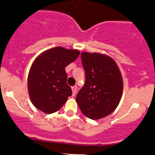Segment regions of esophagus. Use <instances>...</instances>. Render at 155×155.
<instances>
[{
	"instance_id": "esophagus-1",
	"label": "esophagus",
	"mask_w": 155,
	"mask_h": 155,
	"mask_svg": "<svg viewBox=\"0 0 155 155\" xmlns=\"http://www.w3.org/2000/svg\"><path fill=\"white\" fill-rule=\"evenodd\" d=\"M77 86H74V87H72V92H73V96H74L76 95V91H77Z\"/></svg>"
}]
</instances>
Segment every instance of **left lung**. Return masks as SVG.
<instances>
[{
	"label": "left lung",
	"mask_w": 155,
	"mask_h": 155,
	"mask_svg": "<svg viewBox=\"0 0 155 155\" xmlns=\"http://www.w3.org/2000/svg\"><path fill=\"white\" fill-rule=\"evenodd\" d=\"M81 62L85 71L84 85L76 101L85 117L98 120L116 109L123 92V81L116 62L100 53L83 51Z\"/></svg>",
	"instance_id": "obj_1"
}]
</instances>
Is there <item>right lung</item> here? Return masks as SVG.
I'll use <instances>...</instances> for the list:
<instances>
[{"instance_id": "1", "label": "right lung", "mask_w": 155, "mask_h": 155, "mask_svg": "<svg viewBox=\"0 0 155 155\" xmlns=\"http://www.w3.org/2000/svg\"><path fill=\"white\" fill-rule=\"evenodd\" d=\"M79 54L76 49L58 47L37 57L28 78V93L35 108L46 114H52L65 104L72 95L65 68L75 61Z\"/></svg>"}]
</instances>
